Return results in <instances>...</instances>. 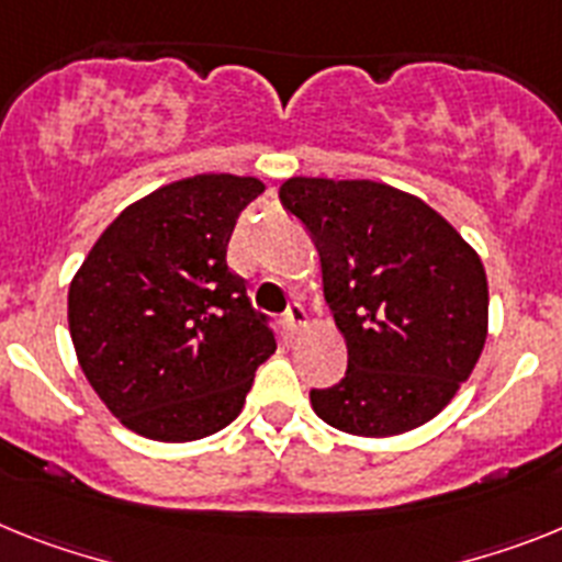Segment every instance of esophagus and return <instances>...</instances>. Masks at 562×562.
Here are the masks:
<instances>
[{
  "label": "esophagus",
  "mask_w": 562,
  "mask_h": 562,
  "mask_svg": "<svg viewBox=\"0 0 562 562\" xmlns=\"http://www.w3.org/2000/svg\"><path fill=\"white\" fill-rule=\"evenodd\" d=\"M285 325H289L294 334H300V331H305V328H308V314H305L303 305L294 303L289 311H285Z\"/></svg>",
  "instance_id": "obj_1"
}]
</instances>
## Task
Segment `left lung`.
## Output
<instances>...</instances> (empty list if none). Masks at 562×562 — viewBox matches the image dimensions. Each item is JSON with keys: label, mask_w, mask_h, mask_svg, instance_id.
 I'll use <instances>...</instances> for the list:
<instances>
[{"label": "left lung", "mask_w": 562, "mask_h": 562, "mask_svg": "<svg viewBox=\"0 0 562 562\" xmlns=\"http://www.w3.org/2000/svg\"><path fill=\"white\" fill-rule=\"evenodd\" d=\"M280 200L317 243L348 346L346 376L311 391V408L374 440L426 426L483 353L488 282L477 251L419 196L374 179L291 177Z\"/></svg>", "instance_id": "8db88e82"}]
</instances>
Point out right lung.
Returning a JSON list of instances; mask_svg holds the SVG:
<instances>
[{
  "label": "right lung",
  "mask_w": 562,
  "mask_h": 562,
  "mask_svg": "<svg viewBox=\"0 0 562 562\" xmlns=\"http://www.w3.org/2000/svg\"><path fill=\"white\" fill-rule=\"evenodd\" d=\"M266 186L196 173L131 202L68 289L79 369L108 412L159 442L223 431L277 348L228 268V239Z\"/></svg>",
  "instance_id": "add662e5"
}]
</instances>
